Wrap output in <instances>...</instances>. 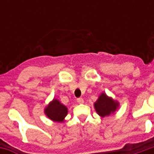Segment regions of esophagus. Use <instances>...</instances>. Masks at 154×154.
Here are the masks:
<instances>
[{"label":"esophagus","instance_id":"34e87169","mask_svg":"<svg viewBox=\"0 0 154 154\" xmlns=\"http://www.w3.org/2000/svg\"><path fill=\"white\" fill-rule=\"evenodd\" d=\"M77 102H78V103L79 104H83L84 103V100L83 99H82V98H78V99H77Z\"/></svg>","mask_w":154,"mask_h":154}]
</instances>
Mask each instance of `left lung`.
<instances>
[{
    "label": "left lung",
    "instance_id": "8db88e82",
    "mask_svg": "<svg viewBox=\"0 0 154 154\" xmlns=\"http://www.w3.org/2000/svg\"><path fill=\"white\" fill-rule=\"evenodd\" d=\"M95 110L100 117H105L113 114L119 107V102L114 100L106 94H100L98 100L94 103Z\"/></svg>",
    "mask_w": 154,
    "mask_h": 154
}]
</instances>
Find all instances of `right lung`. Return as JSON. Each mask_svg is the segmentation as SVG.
<instances>
[{"mask_svg":"<svg viewBox=\"0 0 154 154\" xmlns=\"http://www.w3.org/2000/svg\"><path fill=\"white\" fill-rule=\"evenodd\" d=\"M45 115L54 122H63L67 115V108L57 99H54L44 109Z\"/></svg>","mask_w":154,"mask_h":154,"instance_id":"add662e5","label":"right lung"}]
</instances>
